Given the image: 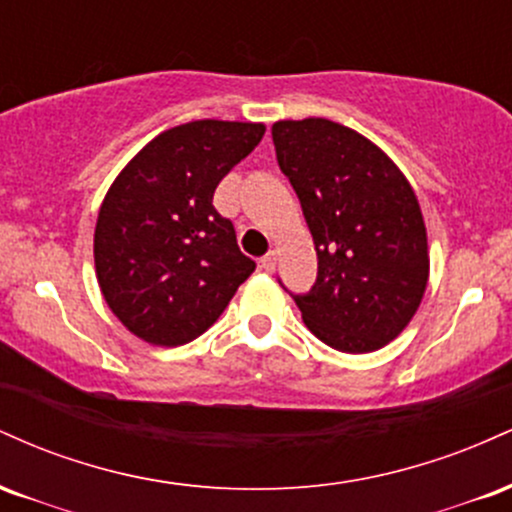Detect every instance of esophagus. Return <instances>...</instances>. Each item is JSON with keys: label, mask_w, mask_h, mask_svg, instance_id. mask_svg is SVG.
Returning a JSON list of instances; mask_svg holds the SVG:
<instances>
[{"label": "esophagus", "mask_w": 512, "mask_h": 512, "mask_svg": "<svg viewBox=\"0 0 512 512\" xmlns=\"http://www.w3.org/2000/svg\"><path fill=\"white\" fill-rule=\"evenodd\" d=\"M276 257H279V252H276V250H272V252H269V255L262 257L264 272H269V274L274 272V269H276Z\"/></svg>", "instance_id": "1"}]
</instances>
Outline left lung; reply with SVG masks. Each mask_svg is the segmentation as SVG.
Listing matches in <instances>:
<instances>
[{"mask_svg":"<svg viewBox=\"0 0 512 512\" xmlns=\"http://www.w3.org/2000/svg\"><path fill=\"white\" fill-rule=\"evenodd\" d=\"M276 161L301 199L317 281L293 296L320 342L370 354L407 330L428 284V236L414 187L397 163L327 117L272 125Z\"/></svg>","mask_w":512,"mask_h":512,"instance_id":"8db88e82","label":"left lung"}]
</instances>
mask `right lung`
Here are the masks:
<instances>
[{"label": "right lung", "mask_w": 512, "mask_h": 512, "mask_svg": "<svg viewBox=\"0 0 512 512\" xmlns=\"http://www.w3.org/2000/svg\"><path fill=\"white\" fill-rule=\"evenodd\" d=\"M264 129L228 120L170 127L105 192L93 233L96 279L113 315L142 342L197 339L255 272L211 199Z\"/></svg>", "instance_id": "1"}]
</instances>
